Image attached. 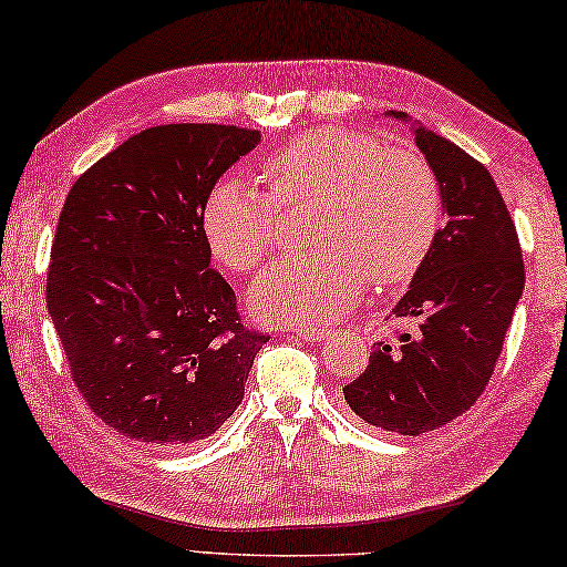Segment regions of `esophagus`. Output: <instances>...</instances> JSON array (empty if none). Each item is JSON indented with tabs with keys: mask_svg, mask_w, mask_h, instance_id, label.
I'll return each mask as SVG.
<instances>
[{
	"mask_svg": "<svg viewBox=\"0 0 567 567\" xmlns=\"http://www.w3.org/2000/svg\"><path fill=\"white\" fill-rule=\"evenodd\" d=\"M296 333H299L303 341L319 343V341L326 339V333H329V329H323V326H301V329H296Z\"/></svg>",
	"mask_w": 567,
	"mask_h": 567,
	"instance_id": "esophagus-1",
	"label": "esophagus"
}]
</instances>
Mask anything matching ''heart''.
Here are the masks:
<instances>
[{"label": "heart", "instance_id": "heart-1", "mask_svg": "<svg viewBox=\"0 0 567 567\" xmlns=\"http://www.w3.org/2000/svg\"><path fill=\"white\" fill-rule=\"evenodd\" d=\"M266 178L274 196L241 176H224L202 208L212 254L244 274L276 246L284 206L323 202L313 226L319 251L286 256L251 284L248 306L264 321L323 326L339 319L365 278L381 289L409 281L439 236V176L423 156L389 148L373 134L311 128L268 156Z\"/></svg>", "mask_w": 567, "mask_h": 567}]
</instances>
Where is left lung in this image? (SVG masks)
<instances>
[{"instance_id": "obj_1", "label": "left lung", "mask_w": 567, "mask_h": 567, "mask_svg": "<svg viewBox=\"0 0 567 567\" xmlns=\"http://www.w3.org/2000/svg\"><path fill=\"white\" fill-rule=\"evenodd\" d=\"M385 116L411 124L441 182L445 226L393 309L419 329L401 333L399 343H373L369 365L343 385V399L375 429L421 435L458 419L485 391L525 271L515 224L488 168L405 112Z\"/></svg>"}]
</instances>
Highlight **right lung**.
I'll list each match as a JSON object with an SVG mask.
<instances>
[{"instance_id": "1", "label": "right lung", "mask_w": 567, "mask_h": 567, "mask_svg": "<svg viewBox=\"0 0 567 567\" xmlns=\"http://www.w3.org/2000/svg\"><path fill=\"white\" fill-rule=\"evenodd\" d=\"M256 128L164 124L76 178L47 274V309L72 379L128 439L182 449L221 429L268 336L248 331L208 268L202 208Z\"/></svg>"}]
</instances>
